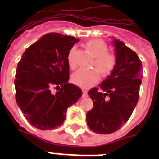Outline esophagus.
<instances>
[{"label": "esophagus", "instance_id": "1", "mask_svg": "<svg viewBox=\"0 0 159 159\" xmlns=\"http://www.w3.org/2000/svg\"><path fill=\"white\" fill-rule=\"evenodd\" d=\"M88 97L87 92V91H85V90H83V91H82V97Z\"/></svg>", "mask_w": 159, "mask_h": 159}]
</instances>
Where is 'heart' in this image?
<instances>
[{
    "mask_svg": "<svg viewBox=\"0 0 159 159\" xmlns=\"http://www.w3.org/2000/svg\"><path fill=\"white\" fill-rule=\"evenodd\" d=\"M86 48L95 58V66L103 77H107L113 72L116 65V57L113 53L107 52L108 47L105 42L99 39H92L86 43ZM75 55L76 48H72L67 56V64L71 69H74L77 67ZM99 72L97 69L77 70L71 76V82L76 86L87 88L99 81Z\"/></svg>",
    "mask_w": 159,
    "mask_h": 159,
    "instance_id": "1",
    "label": "heart"
}]
</instances>
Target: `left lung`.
Wrapping results in <instances>:
<instances>
[{
	"label": "left lung",
	"mask_w": 159,
	"mask_h": 159,
	"mask_svg": "<svg viewBox=\"0 0 159 159\" xmlns=\"http://www.w3.org/2000/svg\"><path fill=\"white\" fill-rule=\"evenodd\" d=\"M116 65L111 75L88 92L93 108L87 112V125L97 134H111L128 121L139 101L142 62L134 51L114 39Z\"/></svg>",
	"instance_id": "8db88e82"
}]
</instances>
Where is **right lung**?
Wrapping results in <instances>:
<instances>
[{
	"label": "right lung",
	"mask_w": 159,
	"mask_h": 159,
	"mask_svg": "<svg viewBox=\"0 0 159 159\" xmlns=\"http://www.w3.org/2000/svg\"><path fill=\"white\" fill-rule=\"evenodd\" d=\"M79 41L72 36L49 33L42 36L23 53L16 68L15 87L17 105L35 128L59 127L67 109L82 97L79 87L69 83L67 56ZM55 87V93L52 88Z\"/></svg>",
	"instance_id": "obj_1"
}]
</instances>
